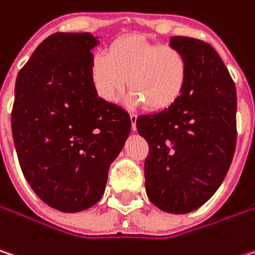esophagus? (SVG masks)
I'll return each mask as SVG.
<instances>
[{
	"label": "esophagus",
	"mask_w": 255,
	"mask_h": 255,
	"mask_svg": "<svg viewBox=\"0 0 255 255\" xmlns=\"http://www.w3.org/2000/svg\"><path fill=\"white\" fill-rule=\"evenodd\" d=\"M129 120H131V128L132 131L137 129V114H129Z\"/></svg>",
	"instance_id": "1"
}]
</instances>
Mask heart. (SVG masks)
<instances>
[{
	"label": "heart",
	"mask_w": 255,
	"mask_h": 255,
	"mask_svg": "<svg viewBox=\"0 0 255 255\" xmlns=\"http://www.w3.org/2000/svg\"><path fill=\"white\" fill-rule=\"evenodd\" d=\"M91 73L102 99L117 101L128 83L132 104L144 102L148 110L160 111L169 108L183 92L187 62L183 53L173 46L126 36L114 41L108 54H95Z\"/></svg>",
	"instance_id": "obj_1"
}]
</instances>
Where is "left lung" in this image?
<instances>
[{
	"label": "left lung",
	"mask_w": 255,
	"mask_h": 255,
	"mask_svg": "<svg viewBox=\"0 0 255 255\" xmlns=\"http://www.w3.org/2000/svg\"><path fill=\"white\" fill-rule=\"evenodd\" d=\"M183 53L186 85L169 108L137 118L148 142L145 192L158 209L187 214L212 198L231 166L237 141V91L228 69L209 44L174 36Z\"/></svg>",
	"instance_id": "1"
}]
</instances>
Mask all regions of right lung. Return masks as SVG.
Instances as JSON below:
<instances>
[{
  "mask_svg": "<svg viewBox=\"0 0 255 255\" xmlns=\"http://www.w3.org/2000/svg\"><path fill=\"white\" fill-rule=\"evenodd\" d=\"M98 44L91 33H54L15 81L11 128L24 177L43 202L68 214L102 198L131 131L127 111L98 97Z\"/></svg>",
  "mask_w": 255,
  "mask_h": 255,
  "instance_id": "add662e5",
  "label": "right lung"
}]
</instances>
